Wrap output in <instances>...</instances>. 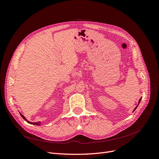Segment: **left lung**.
Returning <instances> with one entry per match:
<instances>
[{"mask_svg": "<svg viewBox=\"0 0 159 159\" xmlns=\"http://www.w3.org/2000/svg\"><path fill=\"white\" fill-rule=\"evenodd\" d=\"M141 98L140 99H139V103H140V102H141ZM139 104H138V105H137V106L135 107V108H134V110H133V111H134V110H135V109H137V107H138V105H139Z\"/></svg>", "mask_w": 159, "mask_h": 159, "instance_id": "obj_1", "label": "left lung"}]
</instances>
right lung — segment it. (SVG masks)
Returning a JSON list of instances; mask_svg holds the SVG:
<instances>
[{
  "label": "right lung",
  "instance_id": "right-lung-1",
  "mask_svg": "<svg viewBox=\"0 0 159 159\" xmlns=\"http://www.w3.org/2000/svg\"><path fill=\"white\" fill-rule=\"evenodd\" d=\"M20 115H21V117L25 120L26 121H27V123H30V124H32V125H40V124H41V122L40 121H38V122H36V123H32V122H30V121H28V120L26 119V117L24 116L23 115H22L20 113Z\"/></svg>",
  "mask_w": 159,
  "mask_h": 159
}]
</instances>
